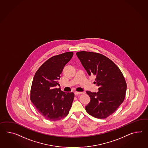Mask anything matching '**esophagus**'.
<instances>
[{
	"label": "esophagus",
	"mask_w": 148,
	"mask_h": 148,
	"mask_svg": "<svg viewBox=\"0 0 148 148\" xmlns=\"http://www.w3.org/2000/svg\"><path fill=\"white\" fill-rule=\"evenodd\" d=\"M83 94V92H75L74 94L75 95H81V94Z\"/></svg>",
	"instance_id": "esophagus-1"
}]
</instances>
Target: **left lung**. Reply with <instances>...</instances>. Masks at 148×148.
I'll return each instance as SVG.
<instances>
[{
  "mask_svg": "<svg viewBox=\"0 0 148 148\" xmlns=\"http://www.w3.org/2000/svg\"><path fill=\"white\" fill-rule=\"evenodd\" d=\"M76 55L89 75L96 76L95 83L99 86L97 92L86 91L90 101L86 110L95 118H106L125 99L127 84L123 73L111 59L103 54L79 51Z\"/></svg>",
  "mask_w": 148,
  "mask_h": 148,
  "instance_id": "obj_1",
  "label": "left lung"
}]
</instances>
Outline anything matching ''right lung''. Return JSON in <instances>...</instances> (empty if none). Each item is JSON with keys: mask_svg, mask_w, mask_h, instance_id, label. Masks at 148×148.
Segmentation results:
<instances>
[{"mask_svg": "<svg viewBox=\"0 0 148 148\" xmlns=\"http://www.w3.org/2000/svg\"><path fill=\"white\" fill-rule=\"evenodd\" d=\"M73 56L68 52L54 56L41 65L33 79L30 100L37 111L50 121L63 119L68 115L74 98L73 92H64L56 87L65 65Z\"/></svg>", "mask_w": 148, "mask_h": 148, "instance_id": "right-lung-1", "label": "right lung"}]
</instances>
